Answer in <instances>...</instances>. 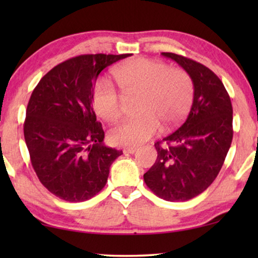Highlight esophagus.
Wrapping results in <instances>:
<instances>
[{"mask_svg": "<svg viewBox=\"0 0 258 258\" xmlns=\"http://www.w3.org/2000/svg\"><path fill=\"white\" fill-rule=\"evenodd\" d=\"M136 150H137L136 147H129V148H124V149H123V153L134 154V153H136Z\"/></svg>", "mask_w": 258, "mask_h": 258, "instance_id": "34e87169", "label": "esophagus"}]
</instances>
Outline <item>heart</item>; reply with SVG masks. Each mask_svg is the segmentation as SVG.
I'll return each instance as SVG.
<instances>
[{
	"instance_id": "1",
	"label": "heart",
	"mask_w": 258,
	"mask_h": 258,
	"mask_svg": "<svg viewBox=\"0 0 258 258\" xmlns=\"http://www.w3.org/2000/svg\"><path fill=\"white\" fill-rule=\"evenodd\" d=\"M122 93L139 95V116L124 118L110 130V141L116 146H139L161 128L179 124L188 114L194 98L191 77L183 69L170 68L167 63L137 57L129 59L112 72ZM96 114L104 121L117 119L122 111V97L114 86L98 80L91 91Z\"/></svg>"
}]
</instances>
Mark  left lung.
<instances>
[{"label": "left lung", "mask_w": 258, "mask_h": 258, "mask_svg": "<svg viewBox=\"0 0 258 258\" xmlns=\"http://www.w3.org/2000/svg\"><path fill=\"white\" fill-rule=\"evenodd\" d=\"M162 55L191 77L194 101L182 125L155 143L156 162L143 178L160 199L184 202L202 194L224 163L234 134L232 105L222 81L209 68L182 55Z\"/></svg>", "instance_id": "8db88e82"}]
</instances>
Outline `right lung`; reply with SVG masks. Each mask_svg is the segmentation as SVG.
Instances as JSON below:
<instances>
[{"label": "right lung", "mask_w": 258, "mask_h": 258, "mask_svg": "<svg viewBox=\"0 0 258 258\" xmlns=\"http://www.w3.org/2000/svg\"><path fill=\"white\" fill-rule=\"evenodd\" d=\"M122 55H80L42 77L28 102L23 124L31 165L51 194L68 202L97 195L122 151L103 144L91 91L97 76Z\"/></svg>", "instance_id": "right-lung-1"}]
</instances>
